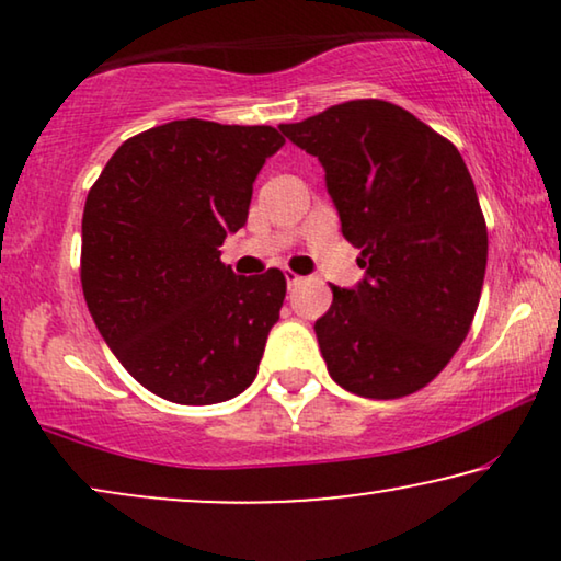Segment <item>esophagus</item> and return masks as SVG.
<instances>
[{"instance_id": "1", "label": "esophagus", "mask_w": 561, "mask_h": 561, "mask_svg": "<svg viewBox=\"0 0 561 561\" xmlns=\"http://www.w3.org/2000/svg\"><path fill=\"white\" fill-rule=\"evenodd\" d=\"M286 283H288V288H294V286H298V283H301V275L294 273V271H286Z\"/></svg>"}]
</instances>
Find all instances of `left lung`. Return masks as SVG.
Wrapping results in <instances>:
<instances>
[{"label": "left lung", "instance_id": "1", "mask_svg": "<svg viewBox=\"0 0 561 561\" xmlns=\"http://www.w3.org/2000/svg\"><path fill=\"white\" fill-rule=\"evenodd\" d=\"M319 158L344 240L365 278L332 286L317 319L336 386L390 401L439 375L470 332L488 265V227L462 156L382 99H355L280 125Z\"/></svg>", "mask_w": 561, "mask_h": 561}]
</instances>
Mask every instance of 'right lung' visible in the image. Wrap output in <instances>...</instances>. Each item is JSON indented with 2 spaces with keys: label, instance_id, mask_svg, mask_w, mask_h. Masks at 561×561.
<instances>
[{
  "label": "right lung",
  "instance_id": "right-lung-1",
  "mask_svg": "<svg viewBox=\"0 0 561 561\" xmlns=\"http://www.w3.org/2000/svg\"><path fill=\"white\" fill-rule=\"evenodd\" d=\"M275 127L175 119L119 145L87 196L81 286L114 357L165 401L209 405L255 380L286 275L219 260L248 221Z\"/></svg>",
  "mask_w": 561,
  "mask_h": 561
}]
</instances>
